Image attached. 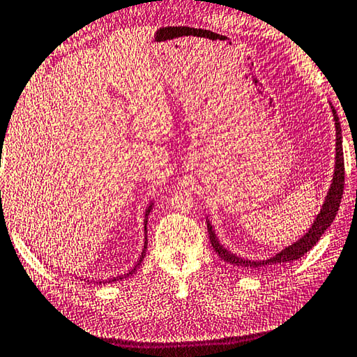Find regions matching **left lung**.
Wrapping results in <instances>:
<instances>
[{"label": "left lung", "instance_id": "1", "mask_svg": "<svg viewBox=\"0 0 357 357\" xmlns=\"http://www.w3.org/2000/svg\"><path fill=\"white\" fill-rule=\"evenodd\" d=\"M331 109H332V116H333V124H335V167H333L332 182L327 190L326 199H324V202H322L321 211L316 215L314 220H312L311 227L308 228V231L301 236V238L295 241V243L287 245V248H284L279 252H276L274 255L266 257V259H260V260H252V259H245V257H241L239 254H234V252L225 248V245L220 243V239H218L215 228H213L211 218L206 217L211 244H212L213 250L217 252V255L220 257L223 261H228L229 265L243 268V270H261V268H265V266L286 265V263L301 259L306 252L314 248L317 241L321 239V236L326 233V229L328 227H331L333 218L337 217L340 202H342V196H343V185H344L342 128H340L338 114L335 109H333L332 103H331Z\"/></svg>", "mask_w": 357, "mask_h": 357}]
</instances>
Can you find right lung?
<instances>
[{"instance_id": "right-lung-1", "label": "right lung", "mask_w": 357, "mask_h": 357, "mask_svg": "<svg viewBox=\"0 0 357 357\" xmlns=\"http://www.w3.org/2000/svg\"><path fill=\"white\" fill-rule=\"evenodd\" d=\"M153 206H155V202H150V204L146 206V209H145V213H144V233H145V244H144V249H142V254H140V257H139V260L135 261V265H134V268H130V270L128 271V273H124V274H121V276H116V278H109V279H105V281H89V279H84L86 282H94V284H98V286H102V284H109V282H116V281H121V279H126V278H129V276H132V274L137 271V268H139L140 265H142V261H144V259H145V254H146V223H148V215H150V212H151V209H153Z\"/></svg>"}]
</instances>
